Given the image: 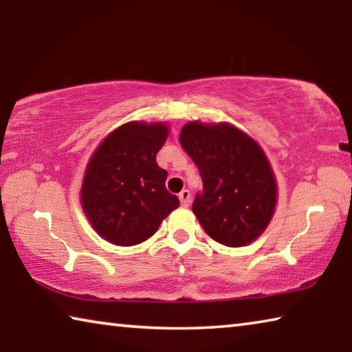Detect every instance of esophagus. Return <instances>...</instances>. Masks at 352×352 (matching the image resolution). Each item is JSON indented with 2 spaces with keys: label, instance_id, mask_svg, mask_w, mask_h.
<instances>
[{
  "label": "esophagus",
  "instance_id": "34e87169",
  "mask_svg": "<svg viewBox=\"0 0 352 352\" xmlns=\"http://www.w3.org/2000/svg\"><path fill=\"white\" fill-rule=\"evenodd\" d=\"M178 199H180L183 206H189V204H190V192H189L188 189H183L182 192L178 194Z\"/></svg>",
  "mask_w": 352,
  "mask_h": 352
}]
</instances>
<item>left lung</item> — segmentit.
<instances>
[{
    "label": "left lung",
    "instance_id": "1",
    "mask_svg": "<svg viewBox=\"0 0 352 352\" xmlns=\"http://www.w3.org/2000/svg\"><path fill=\"white\" fill-rule=\"evenodd\" d=\"M180 144L199 168L204 190L192 211L206 234L243 247L262 234L276 206V180L264 151L226 122H188Z\"/></svg>",
    "mask_w": 352,
    "mask_h": 352
}]
</instances>
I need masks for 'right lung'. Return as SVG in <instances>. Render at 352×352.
Masks as SVG:
<instances>
[{
  "instance_id": "add662e5",
  "label": "right lung",
  "mask_w": 352,
  "mask_h": 352,
  "mask_svg": "<svg viewBox=\"0 0 352 352\" xmlns=\"http://www.w3.org/2000/svg\"><path fill=\"white\" fill-rule=\"evenodd\" d=\"M168 133L164 122H127L93 153L80 200L91 226L105 241L122 247L144 242L180 205L166 189L168 172L157 164Z\"/></svg>"
}]
</instances>
